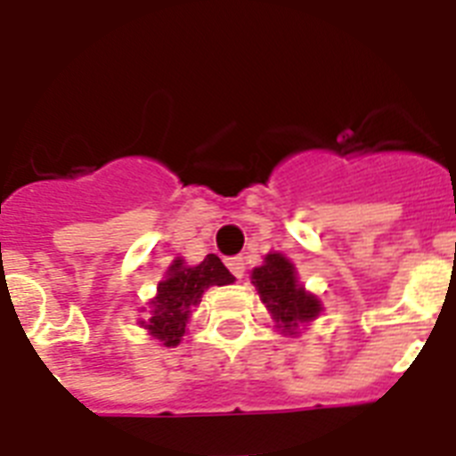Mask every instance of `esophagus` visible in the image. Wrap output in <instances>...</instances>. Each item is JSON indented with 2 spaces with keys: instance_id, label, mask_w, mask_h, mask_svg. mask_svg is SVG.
I'll list each match as a JSON object with an SVG mask.
<instances>
[{
  "instance_id": "34e87169",
  "label": "esophagus",
  "mask_w": 456,
  "mask_h": 456,
  "mask_svg": "<svg viewBox=\"0 0 456 456\" xmlns=\"http://www.w3.org/2000/svg\"><path fill=\"white\" fill-rule=\"evenodd\" d=\"M225 267L231 269L232 276L241 278V276H244V257H241V256L225 257Z\"/></svg>"
}]
</instances>
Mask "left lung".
Masks as SVG:
<instances>
[{"label":"left lung","instance_id":"obj_1","mask_svg":"<svg viewBox=\"0 0 456 456\" xmlns=\"http://www.w3.org/2000/svg\"><path fill=\"white\" fill-rule=\"evenodd\" d=\"M251 283L256 285L278 329L289 336L297 333V326L313 322L322 313L320 299L315 294L305 292L294 265L283 253H269L265 265L251 272Z\"/></svg>","mask_w":456,"mask_h":456}]
</instances>
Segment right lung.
Returning a JSON list of instances; mask_svg holds the SVG:
<instances>
[{
	"label": "right lung",
	"instance_id": "add662e5",
	"mask_svg": "<svg viewBox=\"0 0 456 456\" xmlns=\"http://www.w3.org/2000/svg\"><path fill=\"white\" fill-rule=\"evenodd\" d=\"M235 281L215 253H209L200 265L189 267L183 257L173 260L167 278L157 285V297L151 301V313L139 324L148 329L164 347H175L187 331L191 308L212 285H231Z\"/></svg>",
	"mask_w": 456,
	"mask_h": 456
}]
</instances>
